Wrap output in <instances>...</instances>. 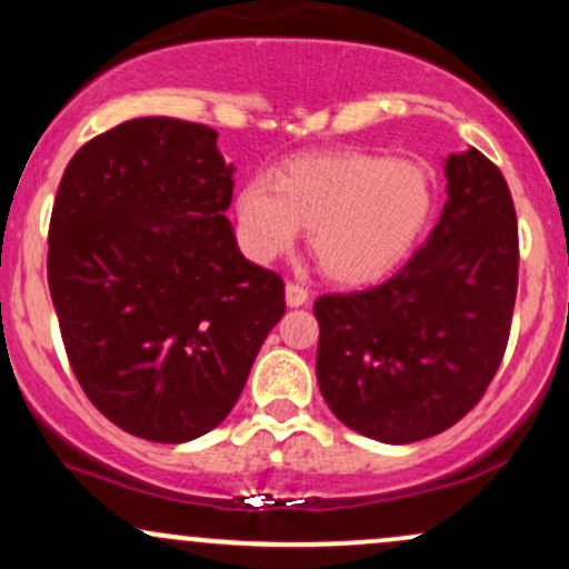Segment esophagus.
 <instances>
[{"label": "esophagus", "mask_w": 569, "mask_h": 569, "mask_svg": "<svg viewBox=\"0 0 569 569\" xmlns=\"http://www.w3.org/2000/svg\"><path fill=\"white\" fill-rule=\"evenodd\" d=\"M307 299H310V289H307V286L297 283V280H291V283H286V302H289L291 307L305 305Z\"/></svg>", "instance_id": "obj_1"}]
</instances>
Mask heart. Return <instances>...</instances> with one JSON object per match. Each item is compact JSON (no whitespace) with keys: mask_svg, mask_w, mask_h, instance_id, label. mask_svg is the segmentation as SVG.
<instances>
[{"mask_svg":"<svg viewBox=\"0 0 569 569\" xmlns=\"http://www.w3.org/2000/svg\"><path fill=\"white\" fill-rule=\"evenodd\" d=\"M433 181L411 160L339 152L293 162L276 181L251 179L238 194L240 234L257 259L289 251L299 227L329 278L371 280L396 267L426 230Z\"/></svg>","mask_w":569,"mask_h":569,"instance_id":"heart-1","label":"heart"}]
</instances>
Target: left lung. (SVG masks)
Instances as JSON below:
<instances>
[{"label":"left lung","instance_id":"obj_1","mask_svg":"<svg viewBox=\"0 0 569 569\" xmlns=\"http://www.w3.org/2000/svg\"><path fill=\"white\" fill-rule=\"evenodd\" d=\"M439 224L401 270L312 305L316 375L345 426L385 443L452 428L498 375L519 286L511 189L479 149L449 154Z\"/></svg>","mask_w":569,"mask_h":569}]
</instances>
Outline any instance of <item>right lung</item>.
I'll return each instance as SVG.
<instances>
[{
    "mask_svg": "<svg viewBox=\"0 0 569 569\" xmlns=\"http://www.w3.org/2000/svg\"><path fill=\"white\" fill-rule=\"evenodd\" d=\"M217 130L139 117L63 171L48 286L71 371L130 436L192 441L230 415L286 312L278 272L240 253Z\"/></svg>",
    "mask_w": 569,
    "mask_h": 569,
    "instance_id": "add662e5",
    "label": "right lung"
}]
</instances>
